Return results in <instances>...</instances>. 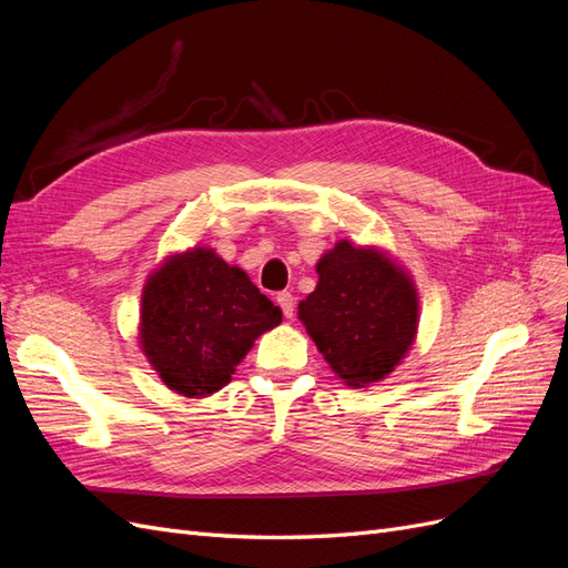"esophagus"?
I'll return each mask as SVG.
<instances>
[{
    "instance_id": "obj_1",
    "label": "esophagus",
    "mask_w": 568,
    "mask_h": 568,
    "mask_svg": "<svg viewBox=\"0 0 568 568\" xmlns=\"http://www.w3.org/2000/svg\"><path fill=\"white\" fill-rule=\"evenodd\" d=\"M277 303H280V307H282V313H284L286 320L294 317V313H296V301H294V296L288 294V291H282V294H277Z\"/></svg>"
}]
</instances>
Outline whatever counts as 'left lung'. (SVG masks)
I'll return each instance as SVG.
<instances>
[{
    "label": "left lung",
    "instance_id": "left-lung-1",
    "mask_svg": "<svg viewBox=\"0 0 568 568\" xmlns=\"http://www.w3.org/2000/svg\"><path fill=\"white\" fill-rule=\"evenodd\" d=\"M317 286L298 320L326 365L351 388H369L407 357L419 332V291L382 246L341 239L317 261Z\"/></svg>",
    "mask_w": 568,
    "mask_h": 568
}]
</instances>
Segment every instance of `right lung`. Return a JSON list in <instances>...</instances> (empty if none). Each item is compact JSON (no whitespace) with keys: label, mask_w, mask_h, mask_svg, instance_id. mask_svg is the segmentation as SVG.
Here are the masks:
<instances>
[{"label":"right lung","mask_w":568,"mask_h":568,"mask_svg":"<svg viewBox=\"0 0 568 568\" xmlns=\"http://www.w3.org/2000/svg\"><path fill=\"white\" fill-rule=\"evenodd\" d=\"M280 322V307L242 267L196 244L151 270L136 341L163 386L201 400L227 386L255 338Z\"/></svg>","instance_id":"right-lung-1"}]
</instances>
